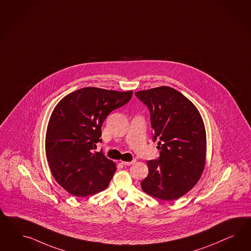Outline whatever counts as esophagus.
Masks as SVG:
<instances>
[{
	"instance_id": "34e87169",
	"label": "esophagus",
	"mask_w": 251,
	"mask_h": 251,
	"mask_svg": "<svg viewBox=\"0 0 251 251\" xmlns=\"http://www.w3.org/2000/svg\"><path fill=\"white\" fill-rule=\"evenodd\" d=\"M135 163V160H132V161H130V162H125V161H122V165H124V166H130V165H132V164H134Z\"/></svg>"
}]
</instances>
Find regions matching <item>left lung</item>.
I'll list each match as a JSON object with an SVG mask.
<instances>
[{
	"label": "left lung",
	"mask_w": 251,
	"mask_h": 251,
	"mask_svg": "<svg viewBox=\"0 0 251 251\" xmlns=\"http://www.w3.org/2000/svg\"><path fill=\"white\" fill-rule=\"evenodd\" d=\"M147 106L158 141L157 159L149 160L142 189L152 197L173 201L182 197L200 179L205 165L206 135L196 106L181 93L160 86L135 93Z\"/></svg>",
	"instance_id": "left-lung-1"
}]
</instances>
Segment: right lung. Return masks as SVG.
Instances as JSON below:
<instances>
[{"instance_id":"add662e5","label":"right lung","mask_w":251,"mask_h":251,"mask_svg":"<svg viewBox=\"0 0 251 251\" xmlns=\"http://www.w3.org/2000/svg\"><path fill=\"white\" fill-rule=\"evenodd\" d=\"M132 91L84 87L61 99L50 116L46 132V156L56 181L76 197L105 190L116 166L103 151L101 127L107 115L126 105Z\"/></svg>"}]
</instances>
